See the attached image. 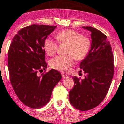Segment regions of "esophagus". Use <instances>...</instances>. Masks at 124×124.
Returning a JSON list of instances; mask_svg holds the SVG:
<instances>
[{
  "label": "esophagus",
  "mask_w": 124,
  "mask_h": 124,
  "mask_svg": "<svg viewBox=\"0 0 124 124\" xmlns=\"http://www.w3.org/2000/svg\"><path fill=\"white\" fill-rule=\"evenodd\" d=\"M62 77L63 78H68L69 76L67 74H62Z\"/></svg>",
  "instance_id": "34e87169"
}]
</instances>
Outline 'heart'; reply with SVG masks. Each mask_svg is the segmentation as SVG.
Masks as SVG:
<instances>
[{"label": "heart", "mask_w": 124, "mask_h": 124, "mask_svg": "<svg viewBox=\"0 0 124 124\" xmlns=\"http://www.w3.org/2000/svg\"><path fill=\"white\" fill-rule=\"evenodd\" d=\"M55 37L60 44L68 45L66 50L68 55L57 56L50 61L51 67L60 71H67L72 67L74 63V58L78 60L85 59L91 48L90 39L75 30H64L56 35ZM57 48L58 45L55 41L50 38L45 40L44 49L48 55H54Z\"/></svg>", "instance_id": "obj_1"}]
</instances>
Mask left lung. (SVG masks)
<instances>
[{"label": "left lung", "instance_id": "1", "mask_svg": "<svg viewBox=\"0 0 124 124\" xmlns=\"http://www.w3.org/2000/svg\"><path fill=\"white\" fill-rule=\"evenodd\" d=\"M83 28L91 33V49L80 64L86 74L85 79L73 77L74 85L69 91V101L76 109L86 111L97 107L105 98L113 76L114 64L107 36L91 26Z\"/></svg>", "mask_w": 124, "mask_h": 124}]
</instances>
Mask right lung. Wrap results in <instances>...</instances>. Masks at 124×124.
Listing matches in <instances>:
<instances>
[{"label":"right lung","mask_w":124,"mask_h":124,"mask_svg":"<svg viewBox=\"0 0 124 124\" xmlns=\"http://www.w3.org/2000/svg\"><path fill=\"white\" fill-rule=\"evenodd\" d=\"M56 26L33 24L21 29L12 39L8 52L7 64L10 81L14 92L25 105L41 108L49 102L54 88L62 76L52 69L45 70L44 42Z\"/></svg>","instance_id":"1"}]
</instances>
